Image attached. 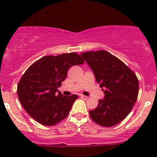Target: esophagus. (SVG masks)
<instances>
[{"instance_id":"esophagus-1","label":"esophagus","mask_w":157,"mask_h":157,"mask_svg":"<svg viewBox=\"0 0 157 157\" xmlns=\"http://www.w3.org/2000/svg\"><path fill=\"white\" fill-rule=\"evenodd\" d=\"M80 98H82V99H84V100H86L87 98H88V97H87V96H85V95H81L80 96Z\"/></svg>"}]
</instances>
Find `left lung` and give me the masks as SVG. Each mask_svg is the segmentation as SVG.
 Returning a JSON list of instances; mask_svg holds the SVG:
<instances>
[{"label":"left lung","mask_w":157,"mask_h":157,"mask_svg":"<svg viewBox=\"0 0 157 157\" xmlns=\"http://www.w3.org/2000/svg\"><path fill=\"white\" fill-rule=\"evenodd\" d=\"M81 56L94 71L97 82L105 89V98L90 111L91 119L102 127H113L132 110L139 90L138 78L123 61L107 51L86 52Z\"/></svg>","instance_id":"1"}]
</instances>
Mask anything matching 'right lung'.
<instances>
[{
	"label": "right lung",
	"mask_w": 157,
	"mask_h": 157,
	"mask_svg": "<svg viewBox=\"0 0 157 157\" xmlns=\"http://www.w3.org/2000/svg\"><path fill=\"white\" fill-rule=\"evenodd\" d=\"M83 63L78 54L70 52L43 56L30 65L17 86L18 98L29 116L45 126L64 120L78 95L66 97L57 89L71 67Z\"/></svg>",
	"instance_id": "1"
}]
</instances>
